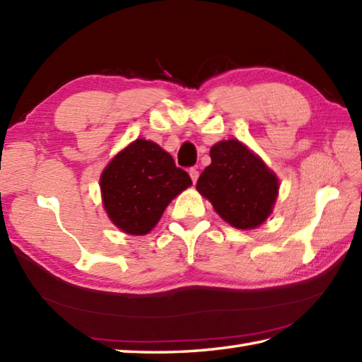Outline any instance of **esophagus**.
I'll return each instance as SVG.
<instances>
[{"label":"esophagus","mask_w":362,"mask_h":362,"mask_svg":"<svg viewBox=\"0 0 362 362\" xmlns=\"http://www.w3.org/2000/svg\"><path fill=\"white\" fill-rule=\"evenodd\" d=\"M188 174H189V177H191V180H193L194 183L197 182V177H199V171L196 168H191L189 171H188Z\"/></svg>","instance_id":"esophagus-1"}]
</instances>
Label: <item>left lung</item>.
I'll use <instances>...</instances> for the list:
<instances>
[{
  "label": "left lung",
  "instance_id": "8db88e82",
  "mask_svg": "<svg viewBox=\"0 0 362 362\" xmlns=\"http://www.w3.org/2000/svg\"><path fill=\"white\" fill-rule=\"evenodd\" d=\"M211 165L197 180V191L232 227L249 230L263 224L279 196V179L247 146L219 141L210 151Z\"/></svg>",
  "mask_w": 362,
  "mask_h": 362
}]
</instances>
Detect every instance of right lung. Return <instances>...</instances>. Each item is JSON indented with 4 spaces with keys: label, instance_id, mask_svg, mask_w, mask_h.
I'll return each instance as SVG.
<instances>
[{
    "label": "right lung",
    "instance_id": "right-lung-1",
    "mask_svg": "<svg viewBox=\"0 0 362 362\" xmlns=\"http://www.w3.org/2000/svg\"><path fill=\"white\" fill-rule=\"evenodd\" d=\"M99 183L110 221L129 235L149 233L169 202L193 185L166 151L141 138L113 157Z\"/></svg>",
    "mask_w": 362,
    "mask_h": 362
}]
</instances>
